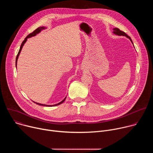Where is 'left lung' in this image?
I'll list each match as a JSON object with an SVG mask.
<instances>
[{
    "label": "left lung",
    "mask_w": 153,
    "mask_h": 153,
    "mask_svg": "<svg viewBox=\"0 0 153 153\" xmlns=\"http://www.w3.org/2000/svg\"><path fill=\"white\" fill-rule=\"evenodd\" d=\"M113 33L114 34H116V35H118V36H126L127 38H128L129 40H130V41L132 42V43L133 44V41H132V40H131V37H129V36H128L125 33H124L123 31H120L119 28H113Z\"/></svg>",
    "instance_id": "8db88e82"
}]
</instances>
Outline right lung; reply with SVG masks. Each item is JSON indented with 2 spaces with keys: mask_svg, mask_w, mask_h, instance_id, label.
<instances>
[{
  "mask_svg": "<svg viewBox=\"0 0 153 153\" xmlns=\"http://www.w3.org/2000/svg\"><path fill=\"white\" fill-rule=\"evenodd\" d=\"M46 28L45 27H39L38 28H37L36 30H34L32 33H30L29 35H28L26 37H25V39H24V40L22 42V44H21V45H20V50H19V53H18V54H17V57H16V67H17V59H18V57H19V54H20V51H21V50H22V48H23V46L24 45V44L25 43V42H27V39L28 38H30V37H33V36H35L36 34H37L38 33H39L41 31H42L43 30H45ZM65 99H66V97H65L63 100H62L60 102H59V103H57V104H55V105H45V104H41V103H37V102H34L33 101V102H34V103H36V104H37V105H42V106H57V105H60V104H61V103H62L64 101H65Z\"/></svg>",
  "mask_w": 153,
  "mask_h": 153,
  "instance_id": "add662e5",
  "label": "right lung"
}]
</instances>
